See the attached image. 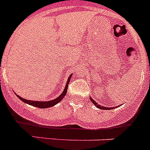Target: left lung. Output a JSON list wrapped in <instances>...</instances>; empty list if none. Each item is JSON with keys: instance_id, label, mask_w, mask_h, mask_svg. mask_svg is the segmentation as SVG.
Returning <instances> with one entry per match:
<instances>
[{"instance_id": "8db88e82", "label": "left lung", "mask_w": 150, "mask_h": 150, "mask_svg": "<svg viewBox=\"0 0 150 150\" xmlns=\"http://www.w3.org/2000/svg\"><path fill=\"white\" fill-rule=\"evenodd\" d=\"M90 100H91V102L93 103H94V105H96V106H97V108H100V109H103V110H108V109H109V108H106V107H105V106H101V105H100L97 104V103H96L95 101H94V100L91 98V97H90ZM112 108H110V109H112Z\"/></svg>"}]
</instances>
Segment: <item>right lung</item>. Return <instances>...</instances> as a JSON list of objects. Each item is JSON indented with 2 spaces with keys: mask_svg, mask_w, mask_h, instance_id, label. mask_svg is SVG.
Returning a JSON list of instances; mask_svg holds the SVG:
<instances>
[{
  "mask_svg": "<svg viewBox=\"0 0 150 150\" xmlns=\"http://www.w3.org/2000/svg\"><path fill=\"white\" fill-rule=\"evenodd\" d=\"M72 75L70 76V77L68 78V81L66 82V86L65 88H64V91L62 92L61 94V95L59 96V97L56 98L55 100H51V101H47V102H42V101H33V100H26V99L22 98V97H19L18 95H17V97L20 99L21 101L23 102L26 103L27 104H30V105H33V106H35V107H38V108H49V107H51L55 105L56 104H57L58 103H59L63 99V97L65 96L66 93H67V91H68V86L69 84V82H70V79H71V77Z\"/></svg>",
  "mask_w": 150,
  "mask_h": 150,
  "instance_id": "right-lung-1",
  "label": "right lung"
}]
</instances>
